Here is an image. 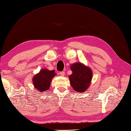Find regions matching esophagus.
<instances>
[{
  "label": "esophagus",
  "instance_id": "obj_1",
  "mask_svg": "<svg viewBox=\"0 0 131 131\" xmlns=\"http://www.w3.org/2000/svg\"><path fill=\"white\" fill-rule=\"evenodd\" d=\"M59 74H60V75H61V76H64V75H65V72H64V71L60 72L59 73Z\"/></svg>",
  "mask_w": 131,
  "mask_h": 131
}]
</instances>
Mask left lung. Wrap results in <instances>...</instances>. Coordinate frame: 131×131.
Listing matches in <instances>:
<instances>
[{"label":"left lung","instance_id":"left-lung-1","mask_svg":"<svg viewBox=\"0 0 131 131\" xmlns=\"http://www.w3.org/2000/svg\"><path fill=\"white\" fill-rule=\"evenodd\" d=\"M71 69L72 74L69 75V79L73 90L79 93L87 91L92 79V69L80 62L72 64Z\"/></svg>","mask_w":131,"mask_h":131}]
</instances>
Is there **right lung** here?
Instances as JSON below:
<instances>
[{"mask_svg": "<svg viewBox=\"0 0 131 131\" xmlns=\"http://www.w3.org/2000/svg\"><path fill=\"white\" fill-rule=\"evenodd\" d=\"M56 75L54 70L49 71L46 68L41 69L40 72L33 77V83L35 89L40 92L48 90L52 79Z\"/></svg>", "mask_w": 131, "mask_h": 131, "instance_id": "obj_1", "label": "right lung"}]
</instances>
